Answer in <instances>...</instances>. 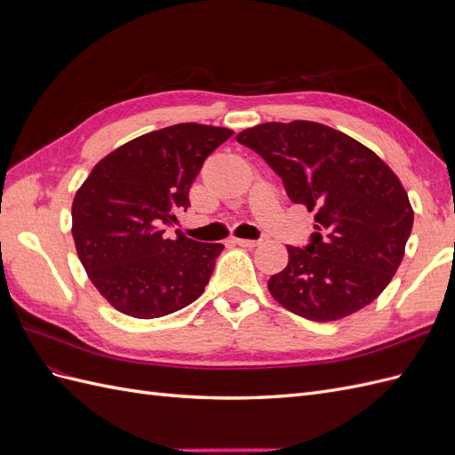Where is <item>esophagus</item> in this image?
<instances>
[{
  "label": "esophagus",
  "instance_id": "34e87169",
  "mask_svg": "<svg viewBox=\"0 0 455 455\" xmlns=\"http://www.w3.org/2000/svg\"><path fill=\"white\" fill-rule=\"evenodd\" d=\"M233 243L243 246V249H254V246L259 244V241H254V239H233Z\"/></svg>",
  "mask_w": 455,
  "mask_h": 455
}]
</instances>
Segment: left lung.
<instances>
[{
  "instance_id": "left-lung-1",
  "label": "left lung",
  "mask_w": 455,
  "mask_h": 455,
  "mask_svg": "<svg viewBox=\"0 0 455 455\" xmlns=\"http://www.w3.org/2000/svg\"><path fill=\"white\" fill-rule=\"evenodd\" d=\"M281 176L292 203L315 211L306 246L267 283L283 307L328 323L371 304L401 266L414 224L408 194L374 151L313 121L261 123L237 134Z\"/></svg>"
}]
</instances>
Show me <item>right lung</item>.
Instances as JSON below:
<instances>
[{
    "instance_id": "1",
    "label": "right lung",
    "mask_w": 455,
    "mask_h": 455,
    "mask_svg": "<svg viewBox=\"0 0 455 455\" xmlns=\"http://www.w3.org/2000/svg\"><path fill=\"white\" fill-rule=\"evenodd\" d=\"M233 131L178 123L106 156L72 204V235L89 279L117 311L157 319L196 301L224 244L199 243L167 226L189 206L204 159Z\"/></svg>"
}]
</instances>
